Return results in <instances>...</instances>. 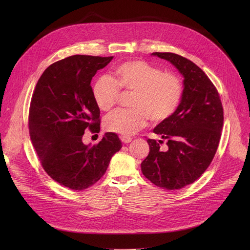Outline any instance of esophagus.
Masks as SVG:
<instances>
[{
    "label": "esophagus",
    "mask_w": 250,
    "mask_h": 250,
    "mask_svg": "<svg viewBox=\"0 0 250 250\" xmlns=\"http://www.w3.org/2000/svg\"><path fill=\"white\" fill-rule=\"evenodd\" d=\"M121 140L124 142V144H129V142L132 140V138L129 136H122Z\"/></svg>",
    "instance_id": "esophagus-1"
}]
</instances>
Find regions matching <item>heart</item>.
Instances as JSON below:
<instances>
[{
    "label": "heart",
    "instance_id": "1",
    "mask_svg": "<svg viewBox=\"0 0 250 250\" xmlns=\"http://www.w3.org/2000/svg\"><path fill=\"white\" fill-rule=\"evenodd\" d=\"M120 89L132 93L131 110H119L106 117L104 128L121 135H131L153 123L168 120L179 105L183 87L180 78L172 72L146 61L130 60L118 65L113 77H101L93 87V96L101 111L109 112L117 104Z\"/></svg>",
    "mask_w": 250,
    "mask_h": 250
}]
</instances>
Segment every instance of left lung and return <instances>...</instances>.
<instances>
[{
  "mask_svg": "<svg viewBox=\"0 0 250 250\" xmlns=\"http://www.w3.org/2000/svg\"><path fill=\"white\" fill-rule=\"evenodd\" d=\"M151 55L169 61L184 77L181 102L175 113L158 124L148 139L149 153L141 171L154 185L177 190L194 183L207 170L219 146L224 110L219 93L204 71L191 60L170 52ZM167 140V149L160 144Z\"/></svg>",
  "mask_w": 250,
  "mask_h": 250,
  "instance_id": "left-lung-1",
  "label": "left lung"
}]
</instances>
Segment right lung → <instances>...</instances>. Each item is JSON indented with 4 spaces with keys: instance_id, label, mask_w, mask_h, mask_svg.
<instances>
[{
    "instance_id": "obj_1",
    "label": "right lung",
    "mask_w": 250,
    "mask_h": 250,
    "mask_svg": "<svg viewBox=\"0 0 250 250\" xmlns=\"http://www.w3.org/2000/svg\"><path fill=\"white\" fill-rule=\"evenodd\" d=\"M114 57L73 55L45 69L32 94L29 135L45 172L72 190H85L101 179L122 148L114 132L96 146L83 144L87 128L100 132V109L91 87L97 71Z\"/></svg>"
}]
</instances>
